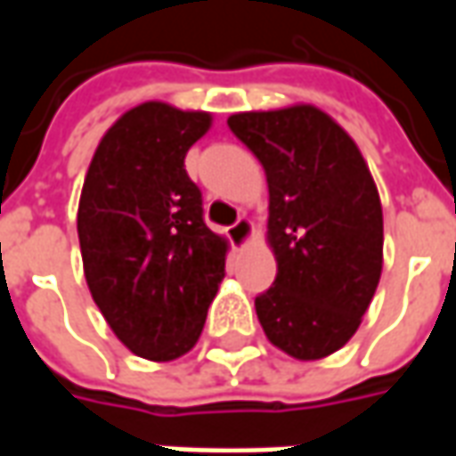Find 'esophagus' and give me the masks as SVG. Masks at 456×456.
Returning <instances> with one entry per match:
<instances>
[{
	"label": "esophagus",
	"instance_id": "esophagus-1",
	"mask_svg": "<svg viewBox=\"0 0 456 456\" xmlns=\"http://www.w3.org/2000/svg\"><path fill=\"white\" fill-rule=\"evenodd\" d=\"M229 234V241L234 244L237 248H244L251 244V239H254V224L248 222V219H239V222H234L232 227L227 229Z\"/></svg>",
	"mask_w": 456,
	"mask_h": 456
}]
</instances>
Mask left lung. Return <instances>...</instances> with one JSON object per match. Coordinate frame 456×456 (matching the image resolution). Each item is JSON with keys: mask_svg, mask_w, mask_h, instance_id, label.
<instances>
[{"mask_svg": "<svg viewBox=\"0 0 456 456\" xmlns=\"http://www.w3.org/2000/svg\"><path fill=\"white\" fill-rule=\"evenodd\" d=\"M234 136L268 183L266 241L276 281L256 297L268 342L297 362L349 342L383 268V209L362 151L315 104L237 112Z\"/></svg>", "mask_w": 456, "mask_h": 456, "instance_id": "8db88e82", "label": "left lung"}]
</instances>
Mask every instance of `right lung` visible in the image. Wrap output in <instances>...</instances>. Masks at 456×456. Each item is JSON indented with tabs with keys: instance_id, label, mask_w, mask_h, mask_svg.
I'll return each instance as SVG.
<instances>
[{
	"instance_id": "obj_1",
	"label": "right lung",
	"mask_w": 456,
	"mask_h": 456,
	"mask_svg": "<svg viewBox=\"0 0 456 456\" xmlns=\"http://www.w3.org/2000/svg\"><path fill=\"white\" fill-rule=\"evenodd\" d=\"M212 114L141 102L94 149L77 205L93 300L129 352L173 362L198 344L224 278L229 241L202 219L185 153Z\"/></svg>"
}]
</instances>
